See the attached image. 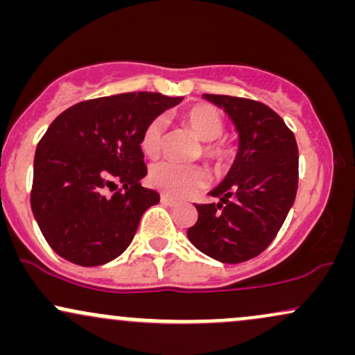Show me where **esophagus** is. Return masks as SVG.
<instances>
[{
	"instance_id": "esophagus-1",
	"label": "esophagus",
	"mask_w": 355,
	"mask_h": 355,
	"mask_svg": "<svg viewBox=\"0 0 355 355\" xmlns=\"http://www.w3.org/2000/svg\"><path fill=\"white\" fill-rule=\"evenodd\" d=\"M162 203H164V205H166V207H177L178 205V202L177 200H173V198H170L168 195H162Z\"/></svg>"
}]
</instances>
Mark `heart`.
I'll return each instance as SVG.
<instances>
[{
  "instance_id": "1",
  "label": "heart",
  "mask_w": 355,
  "mask_h": 355,
  "mask_svg": "<svg viewBox=\"0 0 355 355\" xmlns=\"http://www.w3.org/2000/svg\"><path fill=\"white\" fill-rule=\"evenodd\" d=\"M182 121L191 130L198 140L203 141L202 153L217 172L225 168L234 157V150L227 141L220 140L223 133V120L220 113L209 105H195L182 115ZM165 123L162 118L150 121L141 135V152L153 158L160 153L164 145ZM150 185L170 197L182 198L205 187L207 175L198 166H182L173 162H160L153 165L148 173Z\"/></svg>"
}]
</instances>
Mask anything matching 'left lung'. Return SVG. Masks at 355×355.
Returning <instances> with one entry per match:
<instances>
[{
    "mask_svg": "<svg viewBox=\"0 0 355 355\" xmlns=\"http://www.w3.org/2000/svg\"><path fill=\"white\" fill-rule=\"evenodd\" d=\"M229 115L239 133V152L220 185L218 203L195 205L198 220L187 237L223 263L262 254L279 234L297 195L299 148L294 133L267 105L227 95H203Z\"/></svg>",
    "mask_w": 355,
    "mask_h": 355,
    "instance_id": "8db88e82",
    "label": "left lung"
}]
</instances>
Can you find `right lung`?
<instances>
[{
	"mask_svg": "<svg viewBox=\"0 0 355 355\" xmlns=\"http://www.w3.org/2000/svg\"><path fill=\"white\" fill-rule=\"evenodd\" d=\"M182 100L121 93L81 101L55 118L36 146L31 210L60 257L96 267L132 243L141 215L160 202L157 191L140 185L146 175L141 135ZM107 189L117 191L108 196Z\"/></svg>",
	"mask_w": 355,
	"mask_h": 355,
	"instance_id": "1",
	"label": "right lung"
}]
</instances>
